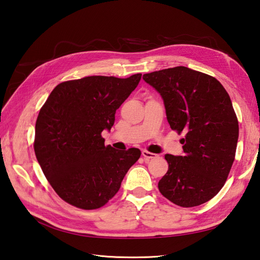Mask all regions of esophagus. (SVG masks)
<instances>
[{"label":"esophagus","mask_w":260,"mask_h":260,"mask_svg":"<svg viewBox=\"0 0 260 260\" xmlns=\"http://www.w3.org/2000/svg\"><path fill=\"white\" fill-rule=\"evenodd\" d=\"M142 156L144 157L145 159H151V158H154V157H156V154H154V153H151V152H148V151H142Z\"/></svg>","instance_id":"34e87169"}]
</instances>
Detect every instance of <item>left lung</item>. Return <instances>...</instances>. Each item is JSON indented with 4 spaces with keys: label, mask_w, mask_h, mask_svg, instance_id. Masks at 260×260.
Masks as SVG:
<instances>
[{
    "label": "left lung",
    "mask_w": 260,
    "mask_h": 260,
    "mask_svg": "<svg viewBox=\"0 0 260 260\" xmlns=\"http://www.w3.org/2000/svg\"><path fill=\"white\" fill-rule=\"evenodd\" d=\"M160 94L183 155H165L169 167L160 193L181 207L208 202L221 190L234 161L239 122L229 94L216 78L184 66L143 75Z\"/></svg>",
    "instance_id": "1"
}]
</instances>
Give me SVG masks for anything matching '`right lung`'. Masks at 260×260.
Returning <instances> with one entry per match:
<instances>
[{"label":"right lung","instance_id":"right-lung-1","mask_svg":"<svg viewBox=\"0 0 260 260\" xmlns=\"http://www.w3.org/2000/svg\"><path fill=\"white\" fill-rule=\"evenodd\" d=\"M141 74L125 79L91 76L55 86L36 122L35 153L60 199L81 209H96L119 191L139 148L118 151L101 133L111 130L118 108Z\"/></svg>","mask_w":260,"mask_h":260}]
</instances>
